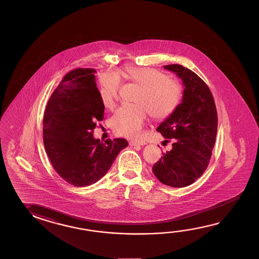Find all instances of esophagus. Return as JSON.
Instances as JSON below:
<instances>
[{"label":"esophagus","mask_w":259,"mask_h":259,"mask_svg":"<svg viewBox=\"0 0 259 259\" xmlns=\"http://www.w3.org/2000/svg\"><path fill=\"white\" fill-rule=\"evenodd\" d=\"M147 143L145 142V141H143V140H138V141H130L129 142V145L131 146V147H135V146H144V145H146Z\"/></svg>","instance_id":"obj_1"}]
</instances>
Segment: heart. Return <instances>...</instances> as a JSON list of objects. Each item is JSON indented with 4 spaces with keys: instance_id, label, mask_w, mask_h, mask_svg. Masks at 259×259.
Segmentation results:
<instances>
[{
    "instance_id": "heart-1",
    "label": "heart",
    "mask_w": 259,
    "mask_h": 259,
    "mask_svg": "<svg viewBox=\"0 0 259 259\" xmlns=\"http://www.w3.org/2000/svg\"><path fill=\"white\" fill-rule=\"evenodd\" d=\"M122 74L140 87L135 104L121 107L111 118V127L116 135L124 138H138L147 120L148 112L156 120L170 116L180 105L184 89L179 81L169 78L157 69L127 66ZM120 78L113 73L101 78L100 95L102 104L109 110L116 105L119 98Z\"/></svg>"
}]
</instances>
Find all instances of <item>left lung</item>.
Returning <instances> with one entry per match:
<instances>
[{"instance_id":"1","label":"left lung","mask_w":259,"mask_h":259,"mask_svg":"<svg viewBox=\"0 0 259 259\" xmlns=\"http://www.w3.org/2000/svg\"><path fill=\"white\" fill-rule=\"evenodd\" d=\"M183 80V100L157 131L174 139L172 149L154 164L159 182L171 187L192 185L206 170L216 141L218 114L210 90L197 74L180 64L164 65ZM168 141V140H166Z\"/></svg>"}]
</instances>
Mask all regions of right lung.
<instances>
[{
    "label": "right lung",
    "instance_id": "right-lung-1",
    "mask_svg": "<svg viewBox=\"0 0 259 259\" xmlns=\"http://www.w3.org/2000/svg\"><path fill=\"white\" fill-rule=\"evenodd\" d=\"M95 73L94 69L77 68L65 74L43 117V142L51 163L63 179L81 187L101 180L128 146L123 138L102 143L93 138L105 109Z\"/></svg>",
    "mask_w": 259,
    "mask_h": 259
}]
</instances>
